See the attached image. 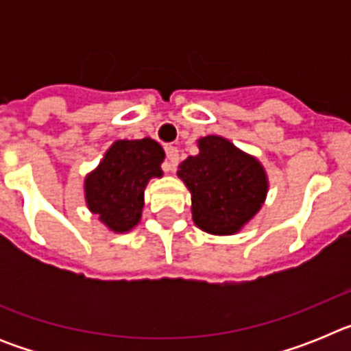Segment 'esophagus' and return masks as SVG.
Here are the masks:
<instances>
[{"mask_svg": "<svg viewBox=\"0 0 351 351\" xmlns=\"http://www.w3.org/2000/svg\"><path fill=\"white\" fill-rule=\"evenodd\" d=\"M179 163V149L173 147V145H169L167 147V161H165V170L167 172H173L178 169Z\"/></svg>", "mask_w": 351, "mask_h": 351, "instance_id": "34e87169", "label": "esophagus"}]
</instances>
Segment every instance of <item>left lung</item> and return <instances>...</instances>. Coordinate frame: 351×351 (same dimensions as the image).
I'll return each instance as SVG.
<instances>
[{"instance_id": "1", "label": "left lung", "mask_w": 351, "mask_h": 351, "mask_svg": "<svg viewBox=\"0 0 351 351\" xmlns=\"http://www.w3.org/2000/svg\"><path fill=\"white\" fill-rule=\"evenodd\" d=\"M198 149L178 172L191 191L195 225L209 234H235L265 200V172L255 158L223 137L200 138Z\"/></svg>"}]
</instances>
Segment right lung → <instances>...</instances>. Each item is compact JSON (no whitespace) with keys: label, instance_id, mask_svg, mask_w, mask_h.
Segmentation results:
<instances>
[{"label":"right lung","instance_id":"add662e5","mask_svg":"<svg viewBox=\"0 0 351 351\" xmlns=\"http://www.w3.org/2000/svg\"><path fill=\"white\" fill-rule=\"evenodd\" d=\"M165 153L158 142L117 141L100 167L86 179L88 207L114 232H128L141 219L144 190L151 178H161Z\"/></svg>","mask_w":351,"mask_h":351}]
</instances>
